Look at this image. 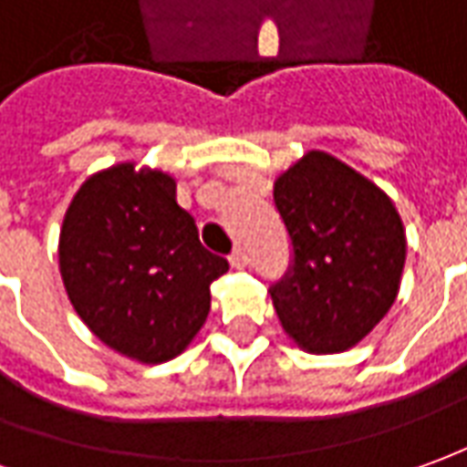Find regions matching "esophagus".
I'll list each match as a JSON object with an SVG mask.
<instances>
[{"instance_id": "34e87169", "label": "esophagus", "mask_w": 467, "mask_h": 467, "mask_svg": "<svg viewBox=\"0 0 467 467\" xmlns=\"http://www.w3.org/2000/svg\"><path fill=\"white\" fill-rule=\"evenodd\" d=\"M230 263H233V268H245L247 265V255L243 247H237L233 255H230Z\"/></svg>"}]
</instances>
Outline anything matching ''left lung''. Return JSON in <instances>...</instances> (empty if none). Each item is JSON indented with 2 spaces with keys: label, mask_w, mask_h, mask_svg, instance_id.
I'll list each match as a JSON object with an SVG mask.
<instances>
[{
  "label": "left lung",
  "mask_w": 467,
  "mask_h": 467,
  "mask_svg": "<svg viewBox=\"0 0 467 467\" xmlns=\"http://www.w3.org/2000/svg\"><path fill=\"white\" fill-rule=\"evenodd\" d=\"M294 268L271 288L286 337L317 355L363 342L399 296L407 233L391 196L325 150L274 181Z\"/></svg>",
  "instance_id": "obj_1"
}]
</instances>
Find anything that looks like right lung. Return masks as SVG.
Wrapping results in <instances>:
<instances>
[{
  "instance_id": "right-lung-1",
  "label": "right lung",
  "mask_w": 467,
  "mask_h": 467,
  "mask_svg": "<svg viewBox=\"0 0 467 467\" xmlns=\"http://www.w3.org/2000/svg\"><path fill=\"white\" fill-rule=\"evenodd\" d=\"M58 268L81 322L145 366L179 358L207 322L227 260L199 243L176 179L135 161L91 173L63 214Z\"/></svg>"
}]
</instances>
